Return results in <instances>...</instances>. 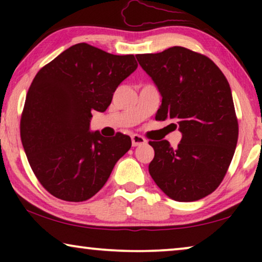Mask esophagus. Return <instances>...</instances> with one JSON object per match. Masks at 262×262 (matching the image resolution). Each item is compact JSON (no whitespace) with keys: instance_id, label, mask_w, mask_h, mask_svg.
<instances>
[{"instance_id":"obj_1","label":"esophagus","mask_w":262,"mask_h":262,"mask_svg":"<svg viewBox=\"0 0 262 262\" xmlns=\"http://www.w3.org/2000/svg\"><path fill=\"white\" fill-rule=\"evenodd\" d=\"M131 141H132V145L134 146H139V145H143L146 143L145 138L142 137V136H139V135H132Z\"/></svg>"}]
</instances>
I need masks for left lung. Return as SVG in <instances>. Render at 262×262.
<instances>
[{"label":"left lung","mask_w":262,"mask_h":262,"mask_svg":"<svg viewBox=\"0 0 262 262\" xmlns=\"http://www.w3.org/2000/svg\"><path fill=\"white\" fill-rule=\"evenodd\" d=\"M136 58L162 96L155 119L175 120L182 134L177 148L149 142L155 150L150 175L177 202L209 195L223 181L238 138L228 80L209 57L181 46Z\"/></svg>","instance_id":"1"}]
</instances>
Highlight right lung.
Here are the masks:
<instances>
[{
    "mask_svg": "<svg viewBox=\"0 0 262 262\" xmlns=\"http://www.w3.org/2000/svg\"><path fill=\"white\" fill-rule=\"evenodd\" d=\"M134 55L117 56L80 42L42 67L28 89L20 136L33 173L49 193L84 202L108 180L131 138L89 131L92 112H105L113 93L137 69Z\"/></svg>",
    "mask_w": 262,
    "mask_h": 262,
    "instance_id": "add662e5",
    "label": "right lung"
}]
</instances>
